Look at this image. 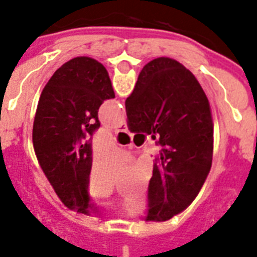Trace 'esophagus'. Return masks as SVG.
Segmentation results:
<instances>
[{"instance_id": "esophagus-1", "label": "esophagus", "mask_w": 257, "mask_h": 257, "mask_svg": "<svg viewBox=\"0 0 257 257\" xmlns=\"http://www.w3.org/2000/svg\"><path fill=\"white\" fill-rule=\"evenodd\" d=\"M116 132H128V126H126V122L125 120L120 121L116 126Z\"/></svg>"}]
</instances>
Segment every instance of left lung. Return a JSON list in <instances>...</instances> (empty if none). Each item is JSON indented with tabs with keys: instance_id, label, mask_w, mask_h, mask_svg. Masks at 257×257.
<instances>
[{
	"instance_id": "8db88e82",
	"label": "left lung",
	"mask_w": 257,
	"mask_h": 257,
	"mask_svg": "<svg viewBox=\"0 0 257 257\" xmlns=\"http://www.w3.org/2000/svg\"><path fill=\"white\" fill-rule=\"evenodd\" d=\"M114 98L102 64L90 57L65 62L42 90L33 122V147L40 167L65 207L90 216L92 136L100 128L98 108Z\"/></svg>"
}]
</instances>
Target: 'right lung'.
Returning <instances> with one entry per match:
<instances>
[{"label":"right lung","instance_id":"add662e5","mask_svg":"<svg viewBox=\"0 0 257 257\" xmlns=\"http://www.w3.org/2000/svg\"><path fill=\"white\" fill-rule=\"evenodd\" d=\"M125 109L131 132L160 136L145 221H167L195 200L211 171V106L185 66L159 57L143 68Z\"/></svg>","mask_w":257,"mask_h":257}]
</instances>
